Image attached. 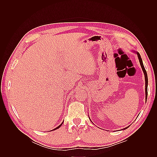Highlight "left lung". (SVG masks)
I'll return each instance as SVG.
<instances>
[{
  "mask_svg": "<svg viewBox=\"0 0 157 157\" xmlns=\"http://www.w3.org/2000/svg\"><path fill=\"white\" fill-rule=\"evenodd\" d=\"M132 52H134V53H135V54H136L137 55V57H138L139 61H140V65H141V67L142 71H143V72L144 73L145 81V99H146V101H147V86H148V78H147V72H146V70H145V69L144 67L143 61H142V59L141 58V56H140L139 52H136L135 50H132ZM89 118H90V117H89ZM128 127H129V126L126 127V128H124V129H122V130H126V129H127Z\"/></svg>",
  "mask_w": 157,
  "mask_h": 157,
  "instance_id": "obj_1",
  "label": "left lung"
}]
</instances>
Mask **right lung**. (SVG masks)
Masks as SVG:
<instances>
[{
    "instance_id": "1",
    "label": "right lung",
    "mask_w": 157,
    "mask_h": 157,
    "mask_svg": "<svg viewBox=\"0 0 157 157\" xmlns=\"http://www.w3.org/2000/svg\"><path fill=\"white\" fill-rule=\"evenodd\" d=\"M63 122H62V123H61V124H60L59 126H58V127H57V128H54V130H56V129H58V128H59V127H60V126H61V125H62V124H63Z\"/></svg>"
}]
</instances>
